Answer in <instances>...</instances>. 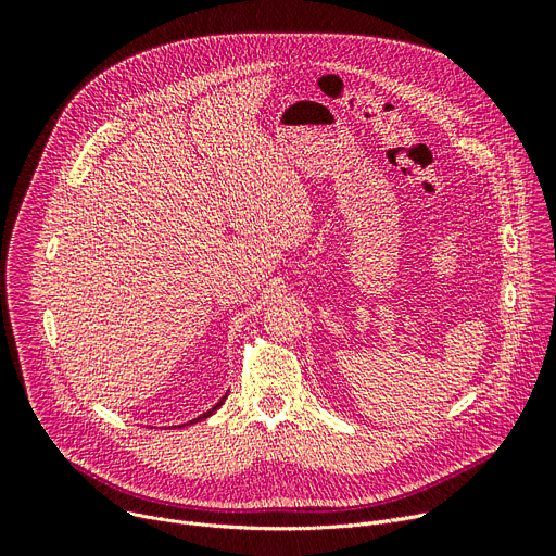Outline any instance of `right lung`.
Returning a JSON list of instances; mask_svg holds the SVG:
<instances>
[{
	"instance_id": "add662e5",
	"label": "right lung",
	"mask_w": 556,
	"mask_h": 556,
	"mask_svg": "<svg viewBox=\"0 0 556 556\" xmlns=\"http://www.w3.org/2000/svg\"><path fill=\"white\" fill-rule=\"evenodd\" d=\"M225 399H227V392H225V396L212 407V410H207V413H202L200 417H195V419H191V421H187V424H178V426H173V428H185V426H191V424H198V421H202V419H207V417H212L216 410H218V407L225 403Z\"/></svg>"
}]
</instances>
